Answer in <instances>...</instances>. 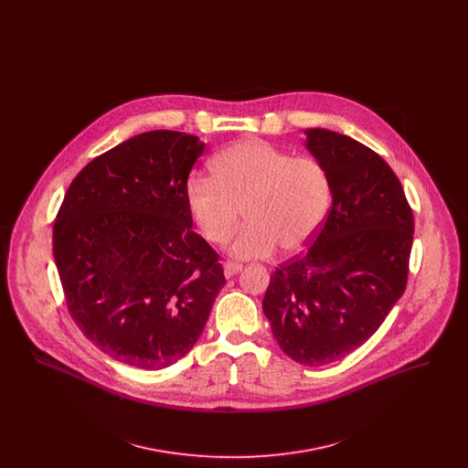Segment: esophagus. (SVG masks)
Returning a JSON list of instances; mask_svg holds the SVG:
<instances>
[{"mask_svg":"<svg viewBox=\"0 0 468 468\" xmlns=\"http://www.w3.org/2000/svg\"><path fill=\"white\" fill-rule=\"evenodd\" d=\"M240 270H242L240 263H235V261H226V263H224V275H226V279L233 277V275L239 273Z\"/></svg>","mask_w":468,"mask_h":468,"instance_id":"1","label":"esophagus"}]
</instances>
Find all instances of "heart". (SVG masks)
<instances>
[{
  "instance_id": "heart-1",
  "label": "heart",
  "mask_w": 468,
  "mask_h": 468,
  "mask_svg": "<svg viewBox=\"0 0 468 468\" xmlns=\"http://www.w3.org/2000/svg\"><path fill=\"white\" fill-rule=\"evenodd\" d=\"M210 177L186 184V201L201 235L221 244L240 221L228 250L240 260L268 258L281 245L311 242L332 205V180L314 157H292L260 138H244L210 161Z\"/></svg>"
}]
</instances>
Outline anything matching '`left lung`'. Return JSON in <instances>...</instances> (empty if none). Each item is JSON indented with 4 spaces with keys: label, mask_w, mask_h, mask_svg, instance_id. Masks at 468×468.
Segmentation results:
<instances>
[{
    "label": "left lung",
    "mask_w": 468,
    "mask_h": 468,
    "mask_svg": "<svg viewBox=\"0 0 468 468\" xmlns=\"http://www.w3.org/2000/svg\"><path fill=\"white\" fill-rule=\"evenodd\" d=\"M305 134L330 174L332 208L311 247L271 273L263 312L291 359L321 367L365 344L400 300L414 218L378 153L330 130Z\"/></svg>",
    "instance_id": "left-lung-1"
}]
</instances>
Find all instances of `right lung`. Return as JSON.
<instances>
[{"label": "right lung", "instance_id": "obj_1", "mask_svg": "<svg viewBox=\"0 0 468 468\" xmlns=\"http://www.w3.org/2000/svg\"><path fill=\"white\" fill-rule=\"evenodd\" d=\"M203 151L195 134H136L86 165L58 212L52 252L68 312L130 367L159 370L186 356L226 284L186 201Z\"/></svg>", "mask_w": 468, "mask_h": 468}]
</instances>
